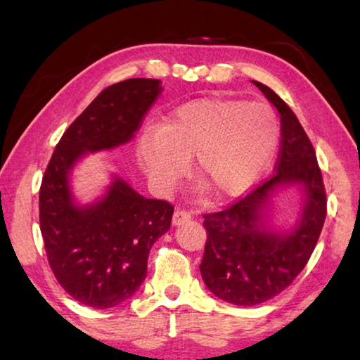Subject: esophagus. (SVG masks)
<instances>
[{
	"label": "esophagus",
	"instance_id": "34e87169",
	"mask_svg": "<svg viewBox=\"0 0 360 360\" xmlns=\"http://www.w3.org/2000/svg\"><path fill=\"white\" fill-rule=\"evenodd\" d=\"M191 219H192V214L188 211L176 210L174 214H173V224L174 225H181V224H184L187 221H191Z\"/></svg>",
	"mask_w": 360,
	"mask_h": 360
}]
</instances>
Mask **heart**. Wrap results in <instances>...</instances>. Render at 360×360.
Here are the masks:
<instances>
[{
  "label": "heart",
  "mask_w": 360,
  "mask_h": 360,
  "mask_svg": "<svg viewBox=\"0 0 360 360\" xmlns=\"http://www.w3.org/2000/svg\"><path fill=\"white\" fill-rule=\"evenodd\" d=\"M276 114L265 103L197 100L182 105L136 141V160L157 191L181 178L192 157L195 184L212 197L248 191L275 157Z\"/></svg>",
  "instance_id": "b5f03b06"
}]
</instances>
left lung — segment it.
I'll list each match as a JSON object with an SVG mask.
<instances>
[{"label": "left lung", "instance_id": "obj_1", "mask_svg": "<svg viewBox=\"0 0 360 360\" xmlns=\"http://www.w3.org/2000/svg\"><path fill=\"white\" fill-rule=\"evenodd\" d=\"M252 84L281 119L276 173L230 208L203 216L208 240L200 264L206 288L238 307L264 303L292 284L311 257L327 212L318 158L297 115L270 87ZM289 186L302 193L301 211L289 229H276L271 198Z\"/></svg>", "mask_w": 360, "mask_h": 360}]
</instances>
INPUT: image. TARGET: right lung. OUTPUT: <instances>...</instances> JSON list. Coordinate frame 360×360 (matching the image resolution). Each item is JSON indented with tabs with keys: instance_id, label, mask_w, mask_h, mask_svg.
<instances>
[{
	"instance_id": "right-lung-1",
	"label": "right lung",
	"mask_w": 360,
	"mask_h": 360,
	"mask_svg": "<svg viewBox=\"0 0 360 360\" xmlns=\"http://www.w3.org/2000/svg\"><path fill=\"white\" fill-rule=\"evenodd\" d=\"M162 90L158 79L144 77L103 90L63 133L42 178L39 224L49 265L75 300L95 309L136 294L174 208L143 197L117 174L100 198L79 203L71 176L85 155L129 143Z\"/></svg>"
}]
</instances>
